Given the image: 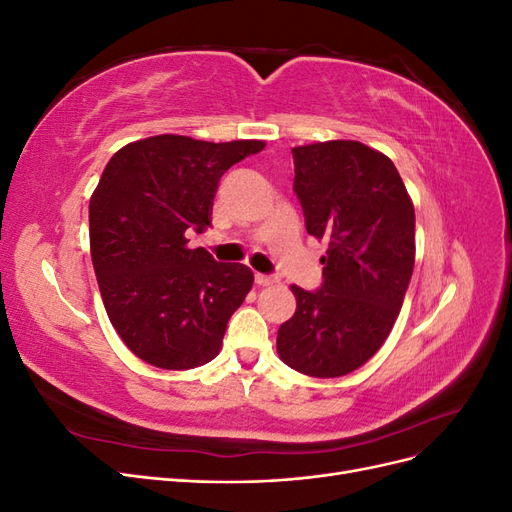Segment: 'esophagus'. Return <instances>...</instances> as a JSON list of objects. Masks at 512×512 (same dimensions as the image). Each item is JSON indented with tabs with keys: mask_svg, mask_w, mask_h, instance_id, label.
<instances>
[{
	"mask_svg": "<svg viewBox=\"0 0 512 512\" xmlns=\"http://www.w3.org/2000/svg\"><path fill=\"white\" fill-rule=\"evenodd\" d=\"M254 280H256V284L262 286V288H269V286H277V284H280V280H277L275 275H265V273H256Z\"/></svg>",
	"mask_w": 512,
	"mask_h": 512,
	"instance_id": "esophagus-1",
	"label": "esophagus"
}]
</instances>
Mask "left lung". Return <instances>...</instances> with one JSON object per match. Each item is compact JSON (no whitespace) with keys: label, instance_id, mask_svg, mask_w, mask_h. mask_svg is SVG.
Segmentation results:
<instances>
[{"label":"left lung","instance_id":"left-lung-1","mask_svg":"<svg viewBox=\"0 0 512 512\" xmlns=\"http://www.w3.org/2000/svg\"><path fill=\"white\" fill-rule=\"evenodd\" d=\"M305 228L327 241L324 282L290 286L297 312L277 331L280 359L314 378L365 365L389 337L414 269V205L395 164L359 141L292 149Z\"/></svg>","mask_w":512,"mask_h":512}]
</instances>
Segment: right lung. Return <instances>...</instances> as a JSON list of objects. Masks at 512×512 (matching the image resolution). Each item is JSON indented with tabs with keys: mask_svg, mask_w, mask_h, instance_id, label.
I'll list each match as a JSON object with an SVG mask.
<instances>
[{
	"mask_svg": "<svg viewBox=\"0 0 512 512\" xmlns=\"http://www.w3.org/2000/svg\"><path fill=\"white\" fill-rule=\"evenodd\" d=\"M262 149L160 134L108 160L89 200L91 262L108 320L145 363L179 371L218 356L254 273L190 250L185 232L211 226L220 177Z\"/></svg>",
	"mask_w": 512,
	"mask_h": 512,
	"instance_id": "right-lung-1",
	"label": "right lung"
}]
</instances>
